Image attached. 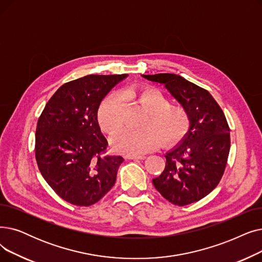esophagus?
<instances>
[{"label": "esophagus", "instance_id": "obj_1", "mask_svg": "<svg viewBox=\"0 0 262 262\" xmlns=\"http://www.w3.org/2000/svg\"><path fill=\"white\" fill-rule=\"evenodd\" d=\"M126 159H129V160H144V159H146V157L143 156V155H140V156H126Z\"/></svg>", "mask_w": 262, "mask_h": 262}]
</instances>
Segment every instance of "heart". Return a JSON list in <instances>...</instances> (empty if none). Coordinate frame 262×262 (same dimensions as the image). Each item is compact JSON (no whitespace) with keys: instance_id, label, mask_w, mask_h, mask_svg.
Masks as SVG:
<instances>
[{"instance_id":"obj_1","label":"heart","mask_w":262,"mask_h":262,"mask_svg":"<svg viewBox=\"0 0 262 262\" xmlns=\"http://www.w3.org/2000/svg\"><path fill=\"white\" fill-rule=\"evenodd\" d=\"M126 100L138 103L144 111L139 131L121 130L112 138L116 151L127 155H140L152 150L160 141L163 146L180 142L191 127V115L181 105H171L169 99L152 87L136 89L127 87L121 92ZM98 121L107 134H114L122 126V100L116 94L104 98L98 110Z\"/></svg>"}]
</instances>
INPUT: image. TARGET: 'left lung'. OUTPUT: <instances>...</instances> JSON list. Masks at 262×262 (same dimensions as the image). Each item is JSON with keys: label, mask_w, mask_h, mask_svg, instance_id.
<instances>
[{"label": "left lung", "mask_w": 262, "mask_h": 262, "mask_svg": "<svg viewBox=\"0 0 262 262\" xmlns=\"http://www.w3.org/2000/svg\"><path fill=\"white\" fill-rule=\"evenodd\" d=\"M165 89L191 115L190 130L166 152L163 172L155 188L176 206L201 201L212 192L225 170L230 149V130L222 108L211 94L173 73L143 74Z\"/></svg>", "instance_id": "8db88e82"}]
</instances>
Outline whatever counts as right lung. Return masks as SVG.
Segmentation results:
<instances>
[{
    "label": "right lung",
    "instance_id": "add662e5",
    "mask_svg": "<svg viewBox=\"0 0 262 262\" xmlns=\"http://www.w3.org/2000/svg\"><path fill=\"white\" fill-rule=\"evenodd\" d=\"M127 77L90 74L61 85L37 122V165L48 184L69 204L92 206L115 184L123 158L102 156L107 141L99 127L98 110Z\"/></svg>",
    "mask_w": 262,
    "mask_h": 262
}]
</instances>
